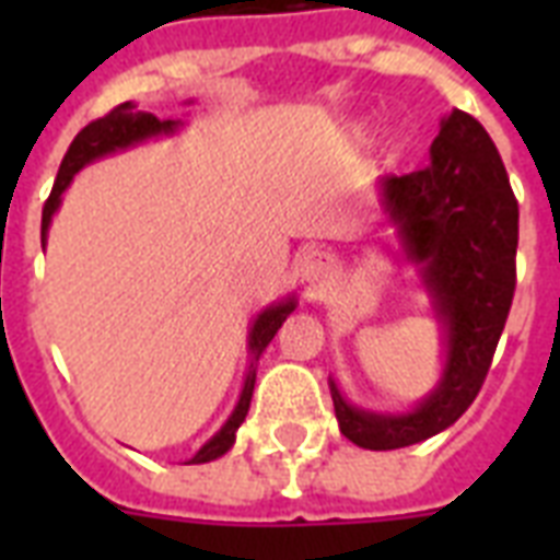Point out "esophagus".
I'll return each mask as SVG.
<instances>
[{"label": "esophagus", "mask_w": 560, "mask_h": 560, "mask_svg": "<svg viewBox=\"0 0 560 560\" xmlns=\"http://www.w3.org/2000/svg\"><path fill=\"white\" fill-rule=\"evenodd\" d=\"M325 267H328V255L307 253L305 264H302V276H305L307 281H314V279H319V272H323Z\"/></svg>", "instance_id": "34e87169"}]
</instances>
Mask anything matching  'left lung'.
Returning <instances> with one entry per match:
<instances>
[{
	"mask_svg": "<svg viewBox=\"0 0 560 560\" xmlns=\"http://www.w3.org/2000/svg\"><path fill=\"white\" fill-rule=\"evenodd\" d=\"M381 206L444 328L442 381L412 412L351 407L328 381L340 433L366 451H395L442 433L482 389L517 284V200L491 136L453 109L430 165L381 183Z\"/></svg>",
	"mask_w": 560,
	"mask_h": 560,
	"instance_id": "8db88e82",
	"label": "left lung"
}]
</instances>
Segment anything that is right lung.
<instances>
[{
    "mask_svg": "<svg viewBox=\"0 0 560 560\" xmlns=\"http://www.w3.org/2000/svg\"><path fill=\"white\" fill-rule=\"evenodd\" d=\"M179 127V121H162L153 113H144L133 104V101H125V104H118L116 109H109L104 118H95L90 125L83 127L81 133L74 136L72 144H69V151H66L63 162H60V171H57L55 188L48 194L46 206H43V241H46L48 223H51V214L60 206V197L69 188L72 177L83 165H90V162L101 160V156H107V153L116 151H127V148H133V144L144 142V139H153V136L162 133H174ZM293 307H296V299L288 296L279 305H270L267 311L258 314V319L253 323V331H249V372H246L244 389H241V398H237V407L232 409V416L223 427H220L218 433L211 435L209 442L202 444L200 451L194 453V459L188 465H202V462H211L223 456V453L235 444V433L237 427L244 424L246 412H249V400H253V389H255V363L261 358V351L270 346V340L276 337V331L281 328V323L293 314Z\"/></svg>",
    "mask_w": 560,
    "mask_h": 560,
    "instance_id": "1",
    "label": "right lung"
}]
</instances>
